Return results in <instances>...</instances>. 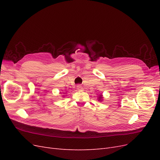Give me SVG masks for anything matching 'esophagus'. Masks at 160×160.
<instances>
[{
    "label": "esophagus",
    "instance_id": "1",
    "mask_svg": "<svg viewBox=\"0 0 160 160\" xmlns=\"http://www.w3.org/2000/svg\"><path fill=\"white\" fill-rule=\"evenodd\" d=\"M77 89H78V90H82V89H83V87H82L80 85H79L77 86Z\"/></svg>",
    "mask_w": 160,
    "mask_h": 160
}]
</instances>
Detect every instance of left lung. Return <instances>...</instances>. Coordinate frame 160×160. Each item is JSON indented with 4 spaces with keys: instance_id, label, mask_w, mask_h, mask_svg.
Returning a JSON list of instances; mask_svg holds the SVG:
<instances>
[{
    "instance_id": "left-lung-1",
    "label": "left lung",
    "mask_w": 160,
    "mask_h": 160,
    "mask_svg": "<svg viewBox=\"0 0 160 160\" xmlns=\"http://www.w3.org/2000/svg\"><path fill=\"white\" fill-rule=\"evenodd\" d=\"M98 100L99 101H103V95H99V97L98 98Z\"/></svg>"
}]
</instances>
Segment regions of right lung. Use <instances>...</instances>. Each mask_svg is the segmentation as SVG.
Masks as SVG:
<instances>
[{
	"instance_id": "1",
	"label": "right lung",
	"mask_w": 160,
	"mask_h": 160,
	"mask_svg": "<svg viewBox=\"0 0 160 160\" xmlns=\"http://www.w3.org/2000/svg\"><path fill=\"white\" fill-rule=\"evenodd\" d=\"M62 98H64V96H63V95H62Z\"/></svg>"
}]
</instances>
